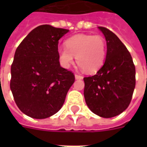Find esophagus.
Here are the masks:
<instances>
[{"label":"esophagus","instance_id":"obj_1","mask_svg":"<svg viewBox=\"0 0 147 147\" xmlns=\"http://www.w3.org/2000/svg\"><path fill=\"white\" fill-rule=\"evenodd\" d=\"M75 78H76V80H82L83 76H81L80 75H75Z\"/></svg>","mask_w":147,"mask_h":147}]
</instances>
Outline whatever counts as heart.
<instances>
[{
    "label": "heart",
    "mask_w": 147,
    "mask_h": 147,
    "mask_svg": "<svg viewBox=\"0 0 147 147\" xmlns=\"http://www.w3.org/2000/svg\"><path fill=\"white\" fill-rule=\"evenodd\" d=\"M65 48L58 49L61 65L68 68L74 63V57L85 72L95 73L102 67L106 57L107 44L101 35L76 34L65 42Z\"/></svg>",
    "instance_id": "1"
}]
</instances>
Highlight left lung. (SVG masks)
<instances>
[{
  "instance_id": "obj_1",
  "label": "left lung",
  "mask_w": 147,
  "mask_h": 147,
  "mask_svg": "<svg viewBox=\"0 0 147 147\" xmlns=\"http://www.w3.org/2000/svg\"><path fill=\"white\" fill-rule=\"evenodd\" d=\"M98 28L106 40V57L96 75L83 79V94L91 112L111 118L122 113L129 105L136 87V67L119 38L105 27Z\"/></svg>"
}]
</instances>
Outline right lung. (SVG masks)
<instances>
[{
	"instance_id": "add662e5",
	"label": "right lung",
	"mask_w": 147,
	"mask_h": 147,
	"mask_svg": "<svg viewBox=\"0 0 147 147\" xmlns=\"http://www.w3.org/2000/svg\"><path fill=\"white\" fill-rule=\"evenodd\" d=\"M69 30L45 24L34 28L16 50L10 89L18 108L34 119L57 113L75 82L73 73L62 67L59 40Z\"/></svg>"
}]
</instances>
